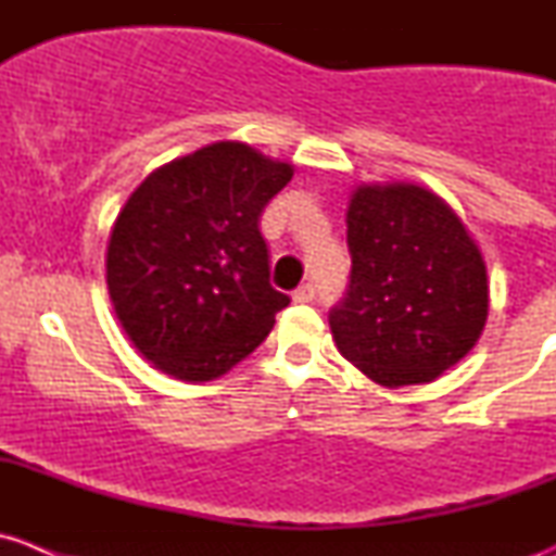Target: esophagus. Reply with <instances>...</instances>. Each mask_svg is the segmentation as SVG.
I'll use <instances>...</instances> for the list:
<instances>
[{
    "label": "esophagus",
    "instance_id": "34e87169",
    "mask_svg": "<svg viewBox=\"0 0 556 556\" xmlns=\"http://www.w3.org/2000/svg\"><path fill=\"white\" fill-rule=\"evenodd\" d=\"M314 293H317V288H314L312 282H304V285H301V288L293 293V301H295V304H309V301L314 299Z\"/></svg>",
    "mask_w": 556,
    "mask_h": 556
}]
</instances>
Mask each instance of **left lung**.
<instances>
[{
	"label": "left lung",
	"mask_w": 556,
	"mask_h": 556,
	"mask_svg": "<svg viewBox=\"0 0 556 556\" xmlns=\"http://www.w3.org/2000/svg\"><path fill=\"white\" fill-rule=\"evenodd\" d=\"M350 290L328 314L341 355L382 387L425 384L484 330L490 285L479 244L419 185H361L346 210Z\"/></svg>",
	"instance_id": "left-lung-1"
}]
</instances>
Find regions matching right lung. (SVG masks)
Returning a JSON list of instances; mask_svg holds the SVG:
<instances>
[{"label":"right lung","instance_id":"right-lung-1","mask_svg":"<svg viewBox=\"0 0 556 556\" xmlns=\"http://www.w3.org/2000/svg\"><path fill=\"white\" fill-rule=\"evenodd\" d=\"M293 177L242 142L164 164L128 195L106 244V290L131 344L174 379L244 361L290 299L268 282L261 212Z\"/></svg>","mask_w":556,"mask_h":556}]
</instances>
